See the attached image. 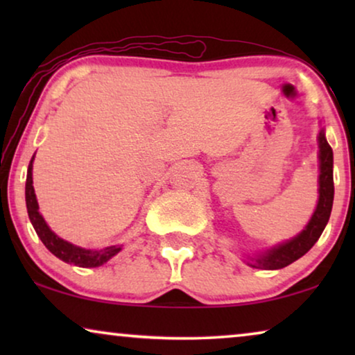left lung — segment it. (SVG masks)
<instances>
[{
  "mask_svg": "<svg viewBox=\"0 0 355 355\" xmlns=\"http://www.w3.org/2000/svg\"><path fill=\"white\" fill-rule=\"evenodd\" d=\"M318 159H320V178H318V203L312 218L305 226V230L288 242L273 247L263 254L250 257L247 265L260 270H279L299 260L312 249L315 242L320 239L331 215L334 182H333V150L324 137V130L318 134Z\"/></svg>",
  "mask_w": 355,
  "mask_h": 355,
  "instance_id": "left-lung-1",
  "label": "left lung"
}]
</instances>
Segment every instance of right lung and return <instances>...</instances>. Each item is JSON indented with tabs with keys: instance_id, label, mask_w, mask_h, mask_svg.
Masks as SVG:
<instances>
[{
	"instance_id": "obj_1",
	"label": "right lung",
	"mask_w": 355,
	"mask_h": 355,
	"mask_svg": "<svg viewBox=\"0 0 355 355\" xmlns=\"http://www.w3.org/2000/svg\"><path fill=\"white\" fill-rule=\"evenodd\" d=\"M33 157L31 159L27 169V181H26V203H27V213L31 218V223L33 230L40 237L43 244L53 255H56L58 259L66 261V263H72L76 266H82V268H95L108 261L111 257H114L121 250V245H110L105 249L98 250H90V249H82L71 242H67L61 237H58L55 232L50 230V226L46 225V221L43 220V216L38 211V202L35 197V191H33V181H32V168H33Z\"/></svg>"
}]
</instances>
